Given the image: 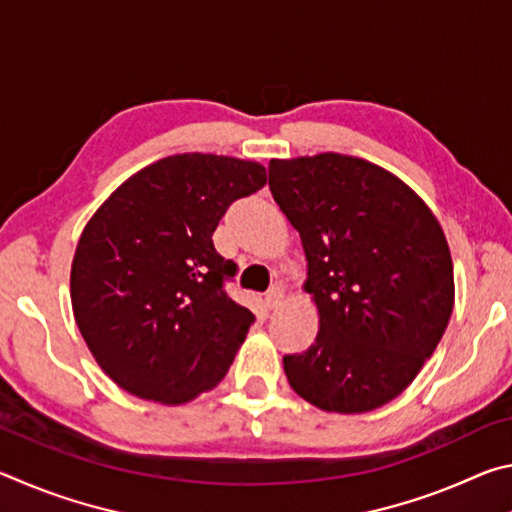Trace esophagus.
<instances>
[{"instance_id":"obj_1","label":"esophagus","mask_w":512,"mask_h":512,"mask_svg":"<svg viewBox=\"0 0 512 512\" xmlns=\"http://www.w3.org/2000/svg\"><path fill=\"white\" fill-rule=\"evenodd\" d=\"M282 300H284V291L280 287H273L271 291L266 293V298H264L268 309H277V307L282 305Z\"/></svg>"}]
</instances>
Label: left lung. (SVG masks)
<instances>
[{
  "label": "left lung",
  "mask_w": 512,
  "mask_h": 512,
  "mask_svg": "<svg viewBox=\"0 0 512 512\" xmlns=\"http://www.w3.org/2000/svg\"><path fill=\"white\" fill-rule=\"evenodd\" d=\"M268 187L298 230L318 336L284 372L302 400L366 413L395 400L443 339L454 309L445 232L413 189L368 160H271Z\"/></svg>",
  "instance_id": "obj_1"
}]
</instances>
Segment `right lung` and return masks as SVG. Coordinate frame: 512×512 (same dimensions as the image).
Wrapping results in <instances>:
<instances>
[{"label":"right lung","mask_w":512,"mask_h":512,"mask_svg":"<svg viewBox=\"0 0 512 512\" xmlns=\"http://www.w3.org/2000/svg\"><path fill=\"white\" fill-rule=\"evenodd\" d=\"M264 185L259 162L180 153L133 173L94 212L69 291L92 357L119 388L173 406L225 377L255 316L223 291L237 264L212 235Z\"/></svg>","instance_id":"1"}]
</instances>
